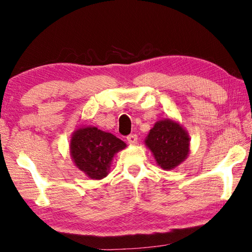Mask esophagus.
<instances>
[{
    "label": "esophagus",
    "mask_w": 252,
    "mask_h": 252,
    "mask_svg": "<svg viewBox=\"0 0 252 252\" xmlns=\"http://www.w3.org/2000/svg\"><path fill=\"white\" fill-rule=\"evenodd\" d=\"M126 140L130 143V145H135V143L138 142V135L137 134H129L126 137Z\"/></svg>",
    "instance_id": "1"
}]
</instances>
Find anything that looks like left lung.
Listing matches in <instances>:
<instances>
[{
  "mask_svg": "<svg viewBox=\"0 0 252 252\" xmlns=\"http://www.w3.org/2000/svg\"><path fill=\"white\" fill-rule=\"evenodd\" d=\"M146 145L153 151L158 165L169 170L186 159L189 151V138L177 122L161 120L150 130Z\"/></svg>",
  "mask_w": 252,
  "mask_h": 252,
  "instance_id": "8db88e82",
  "label": "left lung"
}]
</instances>
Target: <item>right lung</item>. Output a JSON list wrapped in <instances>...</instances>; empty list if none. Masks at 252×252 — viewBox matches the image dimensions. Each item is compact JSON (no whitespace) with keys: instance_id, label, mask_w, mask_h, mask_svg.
<instances>
[{"instance_id":"obj_1","label":"right lung","mask_w":252,"mask_h":252,"mask_svg":"<svg viewBox=\"0 0 252 252\" xmlns=\"http://www.w3.org/2000/svg\"><path fill=\"white\" fill-rule=\"evenodd\" d=\"M123 148L126 143L121 139L95 126L78 129L70 140L75 165L92 179L105 177L113 156Z\"/></svg>"}]
</instances>
